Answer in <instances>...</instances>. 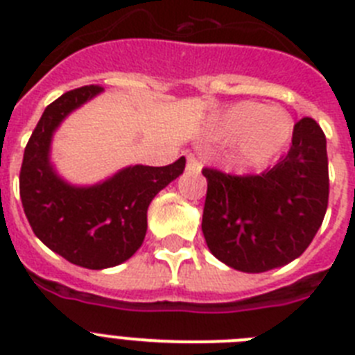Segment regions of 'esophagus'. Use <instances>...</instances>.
I'll return each mask as SVG.
<instances>
[{
    "instance_id": "34e87169",
    "label": "esophagus",
    "mask_w": 355,
    "mask_h": 355,
    "mask_svg": "<svg viewBox=\"0 0 355 355\" xmlns=\"http://www.w3.org/2000/svg\"><path fill=\"white\" fill-rule=\"evenodd\" d=\"M200 168H202V163H200L193 155H188L187 156V171L200 172Z\"/></svg>"
}]
</instances>
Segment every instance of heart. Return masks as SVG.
Here are the masks:
<instances>
[{
  "instance_id": "obj_1",
  "label": "heart",
  "mask_w": 355,
  "mask_h": 355,
  "mask_svg": "<svg viewBox=\"0 0 355 355\" xmlns=\"http://www.w3.org/2000/svg\"><path fill=\"white\" fill-rule=\"evenodd\" d=\"M293 135V121L286 110L241 101L222 112L211 126V137L238 142V155L247 163H266L281 153Z\"/></svg>"
}]
</instances>
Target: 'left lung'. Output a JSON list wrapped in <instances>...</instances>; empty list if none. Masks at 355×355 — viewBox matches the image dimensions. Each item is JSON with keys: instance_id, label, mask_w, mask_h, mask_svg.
Returning <instances> with one entry per match:
<instances>
[{"instance_id": "obj_1", "label": "left lung", "mask_w": 355, "mask_h": 355, "mask_svg": "<svg viewBox=\"0 0 355 355\" xmlns=\"http://www.w3.org/2000/svg\"><path fill=\"white\" fill-rule=\"evenodd\" d=\"M208 192L202 234L216 259L259 274L297 259L324 222L329 202L327 140L315 119L293 126L291 147L261 174L202 168Z\"/></svg>"}]
</instances>
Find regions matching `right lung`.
Segmentation results:
<instances>
[{"instance_id":"right-lung-1","label":"right lung","mask_w":355,"mask_h":355,"mask_svg":"<svg viewBox=\"0 0 355 355\" xmlns=\"http://www.w3.org/2000/svg\"><path fill=\"white\" fill-rule=\"evenodd\" d=\"M103 92L87 85L44 110L26 144L19 193L35 236L62 258L90 270L121 265L142 245L147 208L184 171V156L165 167L133 165L92 187H72L49 162L51 139L71 112Z\"/></svg>"}]
</instances>
